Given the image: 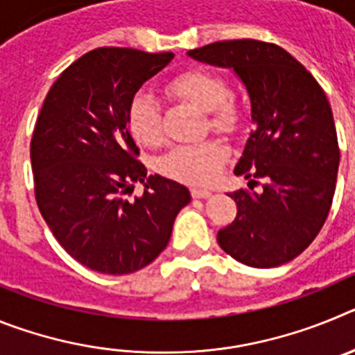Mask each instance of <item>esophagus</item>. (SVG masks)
<instances>
[{
  "label": "esophagus",
  "mask_w": 355,
  "mask_h": 355,
  "mask_svg": "<svg viewBox=\"0 0 355 355\" xmlns=\"http://www.w3.org/2000/svg\"><path fill=\"white\" fill-rule=\"evenodd\" d=\"M192 197L193 199H208L211 197V192L205 188H192Z\"/></svg>",
  "instance_id": "obj_1"
}]
</instances>
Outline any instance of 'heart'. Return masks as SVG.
<instances>
[{
	"label": "heart",
	"mask_w": 355,
	"mask_h": 355,
	"mask_svg": "<svg viewBox=\"0 0 355 355\" xmlns=\"http://www.w3.org/2000/svg\"><path fill=\"white\" fill-rule=\"evenodd\" d=\"M168 94L211 114V126L231 130L236 122V110L227 101L229 87L222 76L206 69H188L167 83ZM128 130L139 144L155 147L162 144V110L149 92L131 97L126 114ZM229 156L227 147L216 140L178 146L163 156L158 168L171 180L188 184H209L220 174Z\"/></svg>",
	"instance_id": "heart-1"
}]
</instances>
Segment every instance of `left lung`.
I'll return each instance as SVG.
<instances>
[{
	"mask_svg": "<svg viewBox=\"0 0 355 355\" xmlns=\"http://www.w3.org/2000/svg\"><path fill=\"white\" fill-rule=\"evenodd\" d=\"M233 69L250 99L254 131L234 174L259 192L229 193L233 224L216 234L236 261L272 268L297 258L324 225L336 190L340 147L332 110L318 81L283 48L261 40H222L187 53Z\"/></svg>",
	"mask_w": 355,
	"mask_h": 355,
	"instance_id": "8db88e82",
	"label": "left lung"
}]
</instances>
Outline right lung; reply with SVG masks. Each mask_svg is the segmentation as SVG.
<instances>
[{
	"mask_svg": "<svg viewBox=\"0 0 355 355\" xmlns=\"http://www.w3.org/2000/svg\"><path fill=\"white\" fill-rule=\"evenodd\" d=\"M172 58L97 48L44 99L30 146L37 206L58 243L90 270L124 275L155 261L192 200L183 184L147 175L126 122L131 97ZM139 180L144 196L128 201Z\"/></svg>",
	"mask_w": 355,
	"mask_h": 355,
	"instance_id": "1",
	"label": "right lung"
}]
</instances>
